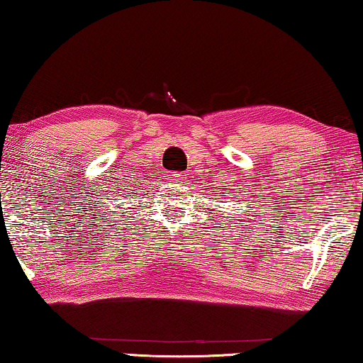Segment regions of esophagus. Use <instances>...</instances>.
Returning a JSON list of instances; mask_svg holds the SVG:
<instances>
[{"label": "esophagus", "mask_w": 363, "mask_h": 363, "mask_svg": "<svg viewBox=\"0 0 363 363\" xmlns=\"http://www.w3.org/2000/svg\"><path fill=\"white\" fill-rule=\"evenodd\" d=\"M169 181L172 184H182L184 181H186V174H184V172H172V174L169 176Z\"/></svg>", "instance_id": "esophagus-1"}]
</instances>
